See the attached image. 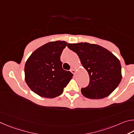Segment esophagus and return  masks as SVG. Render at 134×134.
Segmentation results:
<instances>
[{"label": "esophagus", "instance_id": "obj_1", "mask_svg": "<svg viewBox=\"0 0 134 134\" xmlns=\"http://www.w3.org/2000/svg\"><path fill=\"white\" fill-rule=\"evenodd\" d=\"M71 72H72V74H75V73H76V71H75V70L74 69H73V68H71Z\"/></svg>", "mask_w": 134, "mask_h": 134}]
</instances>
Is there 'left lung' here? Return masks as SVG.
I'll list each match as a JSON object with an SVG mask.
<instances>
[{"mask_svg":"<svg viewBox=\"0 0 134 134\" xmlns=\"http://www.w3.org/2000/svg\"><path fill=\"white\" fill-rule=\"evenodd\" d=\"M67 46L75 52L90 76V83L81 89L84 97L102 99L113 92L122 79L121 63L107 49L95 44L68 43Z\"/></svg>","mask_w":134,"mask_h":134,"instance_id":"8db88e82","label":"left lung"}]
</instances>
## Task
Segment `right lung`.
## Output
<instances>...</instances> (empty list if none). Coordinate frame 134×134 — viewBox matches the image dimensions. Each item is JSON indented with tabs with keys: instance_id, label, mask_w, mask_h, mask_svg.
Listing matches in <instances>:
<instances>
[{
	"instance_id": "1",
	"label": "right lung",
	"mask_w": 134,
	"mask_h": 134,
	"mask_svg": "<svg viewBox=\"0 0 134 134\" xmlns=\"http://www.w3.org/2000/svg\"><path fill=\"white\" fill-rule=\"evenodd\" d=\"M67 45L65 41L47 43L37 49L25 66V81L33 92L44 98L61 95L74 75L63 70L60 55Z\"/></svg>"
}]
</instances>
